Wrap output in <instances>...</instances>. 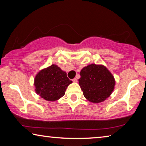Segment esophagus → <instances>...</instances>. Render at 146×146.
<instances>
[{
  "label": "esophagus",
  "mask_w": 146,
  "mask_h": 146,
  "mask_svg": "<svg viewBox=\"0 0 146 146\" xmlns=\"http://www.w3.org/2000/svg\"><path fill=\"white\" fill-rule=\"evenodd\" d=\"M73 82H77V78H73Z\"/></svg>",
  "instance_id": "1"
}]
</instances>
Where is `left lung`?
<instances>
[{
  "mask_svg": "<svg viewBox=\"0 0 146 146\" xmlns=\"http://www.w3.org/2000/svg\"><path fill=\"white\" fill-rule=\"evenodd\" d=\"M80 75L79 85L84 96L90 102H102L114 90V76L104 66L90 64L81 70Z\"/></svg>",
  "mask_w": 146,
  "mask_h": 146,
  "instance_id": "obj_1",
  "label": "left lung"
}]
</instances>
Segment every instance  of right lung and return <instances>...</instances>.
Masks as SVG:
<instances>
[{"instance_id": "add662e5", "label": "right lung", "mask_w": 146, "mask_h": 146, "mask_svg": "<svg viewBox=\"0 0 146 146\" xmlns=\"http://www.w3.org/2000/svg\"><path fill=\"white\" fill-rule=\"evenodd\" d=\"M71 83L72 81L68 78L65 71L52 64L36 74L34 85L36 94L46 100L53 102L63 97Z\"/></svg>"}]
</instances>
